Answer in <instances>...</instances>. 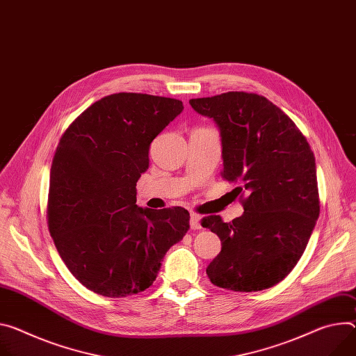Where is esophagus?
Instances as JSON below:
<instances>
[{"label":"esophagus","instance_id":"esophagus-1","mask_svg":"<svg viewBox=\"0 0 356 356\" xmlns=\"http://www.w3.org/2000/svg\"><path fill=\"white\" fill-rule=\"evenodd\" d=\"M202 217L196 213L190 214V229L191 230H200L202 229Z\"/></svg>","mask_w":356,"mask_h":356}]
</instances>
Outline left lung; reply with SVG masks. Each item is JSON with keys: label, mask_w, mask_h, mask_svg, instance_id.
I'll use <instances>...</instances> for the list:
<instances>
[{"label": "left lung", "mask_w": 356, "mask_h": 356, "mask_svg": "<svg viewBox=\"0 0 356 356\" xmlns=\"http://www.w3.org/2000/svg\"><path fill=\"white\" fill-rule=\"evenodd\" d=\"M188 104L218 126L221 175L245 195L244 213L232 222L220 216L202 220L221 241L206 273L220 288L267 289L297 266L318 220L314 153L296 123L264 96L227 92Z\"/></svg>", "instance_id": "left-lung-1"}]
</instances>
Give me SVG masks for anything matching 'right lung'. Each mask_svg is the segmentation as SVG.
<instances>
[{"label":"right lung","mask_w":356,"mask_h":356,"mask_svg":"<svg viewBox=\"0 0 356 356\" xmlns=\"http://www.w3.org/2000/svg\"><path fill=\"white\" fill-rule=\"evenodd\" d=\"M181 111L177 99L113 93L90 105L59 140L48 227L68 270L96 294L119 298L149 288L190 227L183 207L136 204L150 143Z\"/></svg>","instance_id":"obj_1"}]
</instances>
